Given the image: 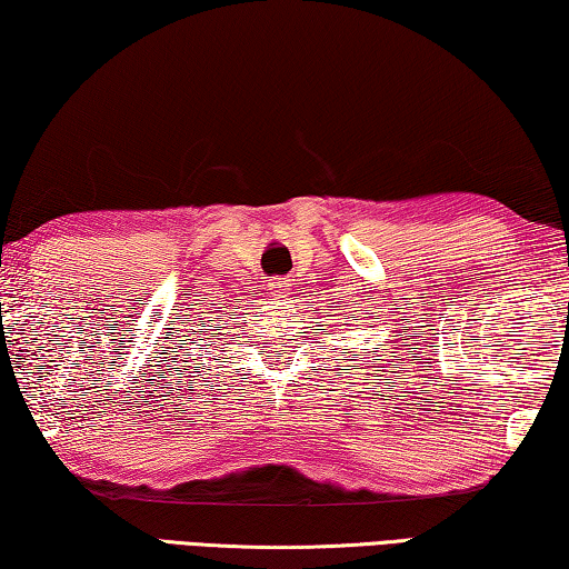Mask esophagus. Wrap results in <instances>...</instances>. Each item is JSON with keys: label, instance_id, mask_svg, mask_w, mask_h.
<instances>
[{"label": "esophagus", "instance_id": "obj_1", "mask_svg": "<svg viewBox=\"0 0 569 569\" xmlns=\"http://www.w3.org/2000/svg\"><path fill=\"white\" fill-rule=\"evenodd\" d=\"M267 284H269V290H272V295H284L287 290H290V279L287 277H272Z\"/></svg>", "mask_w": 569, "mask_h": 569}]
</instances>
